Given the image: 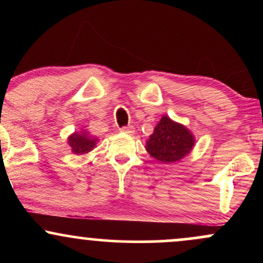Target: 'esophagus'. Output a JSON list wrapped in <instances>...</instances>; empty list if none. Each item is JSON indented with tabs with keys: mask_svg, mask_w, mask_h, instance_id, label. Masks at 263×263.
Returning a JSON list of instances; mask_svg holds the SVG:
<instances>
[{
	"mask_svg": "<svg viewBox=\"0 0 263 263\" xmlns=\"http://www.w3.org/2000/svg\"><path fill=\"white\" fill-rule=\"evenodd\" d=\"M120 131H121L122 134L132 135L135 132V127H134V126H123V127L120 128Z\"/></svg>",
	"mask_w": 263,
	"mask_h": 263,
	"instance_id": "1",
	"label": "esophagus"
}]
</instances>
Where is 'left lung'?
<instances>
[{"mask_svg": "<svg viewBox=\"0 0 263 263\" xmlns=\"http://www.w3.org/2000/svg\"><path fill=\"white\" fill-rule=\"evenodd\" d=\"M194 137L183 125L163 116L155 132L149 136L146 148L153 158L163 163H173L182 159L192 151Z\"/></svg>", "mask_w": 263, "mask_h": 263, "instance_id": "8db88e82", "label": "left lung"}]
</instances>
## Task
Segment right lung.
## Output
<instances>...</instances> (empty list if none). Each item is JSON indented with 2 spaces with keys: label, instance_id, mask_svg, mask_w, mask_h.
Instances as JSON below:
<instances>
[{
  "label": "right lung",
  "instance_id": "add662e5",
  "mask_svg": "<svg viewBox=\"0 0 263 263\" xmlns=\"http://www.w3.org/2000/svg\"><path fill=\"white\" fill-rule=\"evenodd\" d=\"M96 140L91 138L86 132H75L69 137V146L71 151L77 155H84V153L90 152L95 147Z\"/></svg>",
  "mask_w": 263,
  "mask_h": 263
}]
</instances>
